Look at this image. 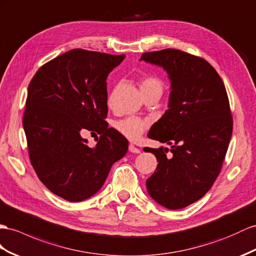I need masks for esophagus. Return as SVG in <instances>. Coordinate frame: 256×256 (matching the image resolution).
<instances>
[{
	"label": "esophagus",
	"mask_w": 256,
	"mask_h": 256,
	"mask_svg": "<svg viewBox=\"0 0 256 256\" xmlns=\"http://www.w3.org/2000/svg\"><path fill=\"white\" fill-rule=\"evenodd\" d=\"M128 152H132V154H140V149H138L137 147H135L134 145H132V144H130V145L128 146Z\"/></svg>",
	"instance_id": "1"
}]
</instances>
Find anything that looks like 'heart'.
Instances as JSON below:
<instances>
[{
  "label": "heart",
  "mask_w": 256,
  "mask_h": 256,
  "mask_svg": "<svg viewBox=\"0 0 256 256\" xmlns=\"http://www.w3.org/2000/svg\"><path fill=\"white\" fill-rule=\"evenodd\" d=\"M140 90L142 93L149 90H159L162 92L163 85L160 80L156 78H146L140 82ZM108 104H111V97L109 98ZM149 121L140 119L138 116H128L126 119L116 121L114 123L116 130L122 134L124 137H126L130 140H136L144 134V132L148 128Z\"/></svg>",
  "instance_id": "heart-1"
}]
</instances>
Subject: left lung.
<instances>
[{
    "label": "left lung",
    "mask_w": 256,
    "mask_h": 256,
    "mask_svg": "<svg viewBox=\"0 0 256 256\" xmlns=\"http://www.w3.org/2000/svg\"><path fill=\"white\" fill-rule=\"evenodd\" d=\"M140 60L160 66L171 81L168 109L148 137L171 145L146 147L158 160L146 182L149 196L170 210L198 201L218 178L232 133V116L225 85L206 60L166 48L144 53Z\"/></svg>",
    "instance_id": "left-lung-1"
}]
</instances>
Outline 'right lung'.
Wrapping results in <instances>:
<instances>
[{"mask_svg":"<svg viewBox=\"0 0 256 256\" xmlns=\"http://www.w3.org/2000/svg\"><path fill=\"white\" fill-rule=\"evenodd\" d=\"M126 55L76 48L43 64L28 86L22 119L30 162L50 190L80 202L102 187L128 152L126 137L104 121L107 76ZM101 134L94 148L80 134Z\"/></svg>","mask_w":256,"mask_h":256,"instance_id":"1","label":"right lung"}]
</instances>
